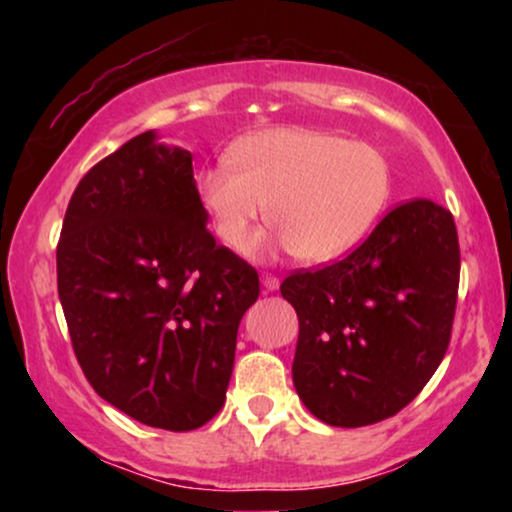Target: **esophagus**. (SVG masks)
Segmentation results:
<instances>
[{
	"instance_id": "obj_1",
	"label": "esophagus",
	"mask_w": 512,
	"mask_h": 512,
	"mask_svg": "<svg viewBox=\"0 0 512 512\" xmlns=\"http://www.w3.org/2000/svg\"><path fill=\"white\" fill-rule=\"evenodd\" d=\"M261 284H263L265 291H277L279 289V279L275 275H263Z\"/></svg>"
}]
</instances>
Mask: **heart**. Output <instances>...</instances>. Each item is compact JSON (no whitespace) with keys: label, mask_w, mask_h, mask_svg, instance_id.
Masks as SVG:
<instances>
[{"label":"heart","mask_w":512,"mask_h":512,"mask_svg":"<svg viewBox=\"0 0 512 512\" xmlns=\"http://www.w3.org/2000/svg\"><path fill=\"white\" fill-rule=\"evenodd\" d=\"M230 165L200 172L198 193L233 251L268 216L275 242L303 261L347 254L370 233L391 193V167L373 144L310 128H272L228 149Z\"/></svg>","instance_id":"obj_1"}]
</instances>
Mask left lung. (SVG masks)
Returning a JSON list of instances; mask_svg holds the SVG:
<instances>
[{"mask_svg":"<svg viewBox=\"0 0 512 512\" xmlns=\"http://www.w3.org/2000/svg\"><path fill=\"white\" fill-rule=\"evenodd\" d=\"M457 289V228L433 200L398 205L347 258L286 277L305 408L342 429L403 410L443 361Z\"/></svg>","mask_w":512,"mask_h":512,"instance_id":"1","label":"left lung"}]
</instances>
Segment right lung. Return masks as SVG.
Listing matches in <instances>:
<instances>
[{"instance_id": "add662e5", "label": "right lung", "mask_w": 512, "mask_h": 512, "mask_svg": "<svg viewBox=\"0 0 512 512\" xmlns=\"http://www.w3.org/2000/svg\"><path fill=\"white\" fill-rule=\"evenodd\" d=\"M193 156L132 137L79 181L58 242L74 354L104 401L193 431L226 403L237 328L258 275L207 230Z\"/></svg>"}]
</instances>
